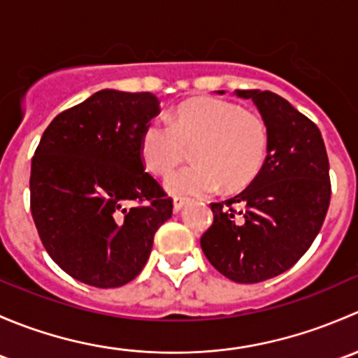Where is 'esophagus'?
Here are the masks:
<instances>
[{"label": "esophagus", "instance_id": "esophagus-1", "mask_svg": "<svg viewBox=\"0 0 358 358\" xmlns=\"http://www.w3.org/2000/svg\"><path fill=\"white\" fill-rule=\"evenodd\" d=\"M185 202H187L185 197H175V201H173V211L178 213L180 209H182L183 206H185Z\"/></svg>", "mask_w": 358, "mask_h": 358}]
</instances>
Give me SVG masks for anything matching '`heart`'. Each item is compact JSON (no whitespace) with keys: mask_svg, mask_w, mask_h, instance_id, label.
I'll return each mask as SVG.
<instances>
[{"mask_svg":"<svg viewBox=\"0 0 358 358\" xmlns=\"http://www.w3.org/2000/svg\"><path fill=\"white\" fill-rule=\"evenodd\" d=\"M192 149L196 164L173 173L166 189L175 196H206L222 187L237 192L255 182L268 150V128L259 115L236 103L202 96L182 103L168 122L152 119L138 150L152 175L166 176Z\"/></svg>","mask_w":358,"mask_h":358,"instance_id":"1","label":"heart"}]
</instances>
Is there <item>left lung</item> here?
<instances>
[{"mask_svg": "<svg viewBox=\"0 0 358 358\" xmlns=\"http://www.w3.org/2000/svg\"><path fill=\"white\" fill-rule=\"evenodd\" d=\"M236 95L252 100L262 114L268 150L246 190L213 202V225L201 248L227 279L256 284L289 270L322 229L331 201L329 159L315 122L286 99L259 90Z\"/></svg>", "mask_w": 358, "mask_h": 358, "instance_id": "left-lung-1", "label": "left lung"}]
</instances>
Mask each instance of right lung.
<instances>
[{"label": "right lung", "mask_w": 358, "mask_h": 358, "mask_svg": "<svg viewBox=\"0 0 358 358\" xmlns=\"http://www.w3.org/2000/svg\"><path fill=\"white\" fill-rule=\"evenodd\" d=\"M159 110L149 92L102 90L60 112L39 140L29 182L32 218L48 255L76 280L103 289L128 284L171 218V197L143 171L138 150Z\"/></svg>", "instance_id": "add662e5"}]
</instances>
